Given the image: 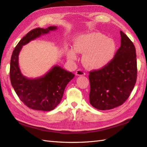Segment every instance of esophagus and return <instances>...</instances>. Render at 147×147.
Listing matches in <instances>:
<instances>
[{
  "label": "esophagus",
  "instance_id": "34e87169",
  "mask_svg": "<svg viewBox=\"0 0 147 147\" xmlns=\"http://www.w3.org/2000/svg\"><path fill=\"white\" fill-rule=\"evenodd\" d=\"M76 74L77 76H84L85 74V73L82 69H78L76 72Z\"/></svg>",
  "mask_w": 147,
  "mask_h": 147
}]
</instances>
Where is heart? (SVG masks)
Listing matches in <instances>:
<instances>
[{
    "label": "heart",
    "mask_w": 147,
    "mask_h": 147,
    "mask_svg": "<svg viewBox=\"0 0 147 147\" xmlns=\"http://www.w3.org/2000/svg\"><path fill=\"white\" fill-rule=\"evenodd\" d=\"M74 47L67 49V56L71 61H76L78 52L85 54L83 61L91 69L104 67L112 61L117 51L116 43L101 33H91L78 36L74 40Z\"/></svg>",
    "instance_id": "1"
}]
</instances>
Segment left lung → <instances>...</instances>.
<instances>
[{
    "label": "left lung",
    "instance_id": "obj_1",
    "mask_svg": "<svg viewBox=\"0 0 147 147\" xmlns=\"http://www.w3.org/2000/svg\"><path fill=\"white\" fill-rule=\"evenodd\" d=\"M121 47L108 65L90 72V103L105 111L121 105L128 98L137 78L135 45L122 31Z\"/></svg>",
    "mask_w": 147,
    "mask_h": 147
}]
</instances>
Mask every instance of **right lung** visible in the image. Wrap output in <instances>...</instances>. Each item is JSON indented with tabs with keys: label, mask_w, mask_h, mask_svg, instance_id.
I'll return each mask as SVG.
<instances>
[{
	"label": "right lung",
	"mask_w": 147,
	"mask_h": 147,
	"mask_svg": "<svg viewBox=\"0 0 147 147\" xmlns=\"http://www.w3.org/2000/svg\"><path fill=\"white\" fill-rule=\"evenodd\" d=\"M57 26L31 30L22 38L12 52L10 64V79L12 86L24 105L34 110L50 111L61 102L65 86L73 78L74 74L55 65L45 75L30 79L22 74L19 67L18 56L23 45L28 43Z\"/></svg>",
	"instance_id": "right-lung-1"
}]
</instances>
